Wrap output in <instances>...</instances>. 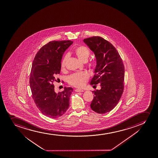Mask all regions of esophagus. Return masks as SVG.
<instances>
[{"label":"esophagus","instance_id":"1","mask_svg":"<svg viewBox=\"0 0 158 158\" xmlns=\"http://www.w3.org/2000/svg\"><path fill=\"white\" fill-rule=\"evenodd\" d=\"M75 91L76 92H83V90H82V89H76Z\"/></svg>","mask_w":158,"mask_h":158}]
</instances>
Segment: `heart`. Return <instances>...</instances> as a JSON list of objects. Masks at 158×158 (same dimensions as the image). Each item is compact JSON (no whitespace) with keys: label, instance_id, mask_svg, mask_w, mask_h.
<instances>
[{"label":"heart","instance_id":"heart-1","mask_svg":"<svg viewBox=\"0 0 158 158\" xmlns=\"http://www.w3.org/2000/svg\"><path fill=\"white\" fill-rule=\"evenodd\" d=\"M74 53L76 57L81 62H85L88 60L90 52L87 47L80 46L76 47L74 51ZM69 56L66 55L61 62V69H64L65 67V64ZM89 79V75L85 72H78L71 75L68 78V82L71 85L75 87H81L83 86Z\"/></svg>","mask_w":158,"mask_h":158}]
</instances>
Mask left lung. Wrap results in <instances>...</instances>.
Instances as JSON below:
<instances>
[{"label":"left lung","mask_w":158,"mask_h":158,"mask_svg":"<svg viewBox=\"0 0 158 158\" xmlns=\"http://www.w3.org/2000/svg\"><path fill=\"white\" fill-rule=\"evenodd\" d=\"M83 42L94 53L96 65L90 85L99 84L100 89L93 91L90 106L93 111L104 114L114 109L124 89V66L116 48L99 36L85 38Z\"/></svg>","instance_id":"left-lung-1"}]
</instances>
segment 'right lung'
Masks as SVG:
<instances>
[{
  "label": "right lung",
  "instance_id": "right-lung-1",
  "mask_svg": "<svg viewBox=\"0 0 158 158\" xmlns=\"http://www.w3.org/2000/svg\"><path fill=\"white\" fill-rule=\"evenodd\" d=\"M73 43L51 41L39 50L33 60L29 78L33 100L43 114L52 118L63 115L69 107L72 88L65 87L62 92H56L53 83L60 73L64 53Z\"/></svg>",
  "mask_w": 158,
  "mask_h": 158
}]
</instances>
